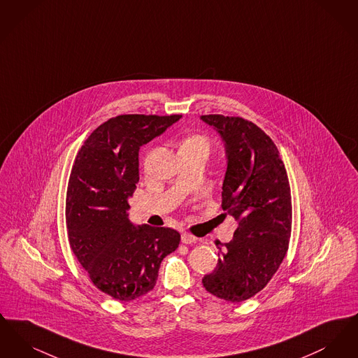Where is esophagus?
<instances>
[{
    "mask_svg": "<svg viewBox=\"0 0 358 358\" xmlns=\"http://www.w3.org/2000/svg\"><path fill=\"white\" fill-rule=\"evenodd\" d=\"M197 240L196 236H193L192 234H187V232H184L182 235H181V241L184 243V244H192V243H194Z\"/></svg>",
    "mask_w": 358,
    "mask_h": 358,
    "instance_id": "1",
    "label": "esophagus"
}]
</instances>
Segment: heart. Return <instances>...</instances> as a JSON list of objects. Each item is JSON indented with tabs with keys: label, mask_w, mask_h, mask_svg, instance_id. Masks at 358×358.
Returning a JSON list of instances; mask_svg holds the SVG:
<instances>
[{
	"label": "heart",
	"mask_w": 358,
	"mask_h": 358,
	"mask_svg": "<svg viewBox=\"0 0 358 358\" xmlns=\"http://www.w3.org/2000/svg\"><path fill=\"white\" fill-rule=\"evenodd\" d=\"M181 146H193V148H199V149H203L206 153L209 152V148H210V142L206 136L203 134H192V136H187Z\"/></svg>",
	"instance_id": "obj_1"
}]
</instances>
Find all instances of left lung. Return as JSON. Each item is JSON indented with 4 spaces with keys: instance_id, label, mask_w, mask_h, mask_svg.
<instances>
[{
    "instance_id": "obj_1",
    "label": "left lung",
    "mask_w": 358,
    "mask_h": 358,
    "mask_svg": "<svg viewBox=\"0 0 358 358\" xmlns=\"http://www.w3.org/2000/svg\"><path fill=\"white\" fill-rule=\"evenodd\" d=\"M201 120L225 142L222 208L238 222L203 285L212 295L238 303L264 289L287 254L292 225L289 177L273 139L255 123L220 114Z\"/></svg>"
}]
</instances>
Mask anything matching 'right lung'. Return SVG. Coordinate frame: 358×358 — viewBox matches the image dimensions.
<instances>
[{
	"label": "right lung",
	"instance_id": "1",
	"mask_svg": "<svg viewBox=\"0 0 358 358\" xmlns=\"http://www.w3.org/2000/svg\"><path fill=\"white\" fill-rule=\"evenodd\" d=\"M181 117L111 118L85 139L71 171L66 199L69 247L92 285L120 302L154 289L161 262L181 240L171 228L134 227L127 219V199L139 181V148Z\"/></svg>",
	"mask_w": 358,
	"mask_h": 358
}]
</instances>
